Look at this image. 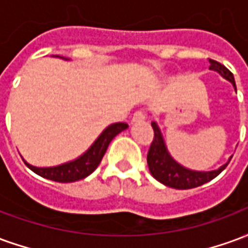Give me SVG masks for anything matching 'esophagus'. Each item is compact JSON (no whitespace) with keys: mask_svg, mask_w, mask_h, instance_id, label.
<instances>
[{"mask_svg":"<svg viewBox=\"0 0 248 248\" xmlns=\"http://www.w3.org/2000/svg\"><path fill=\"white\" fill-rule=\"evenodd\" d=\"M145 119H146L145 111H142V110H138V111H135V113L133 114V117H131V122L137 124V122H143Z\"/></svg>","mask_w":248,"mask_h":248,"instance_id":"1","label":"esophagus"}]
</instances>
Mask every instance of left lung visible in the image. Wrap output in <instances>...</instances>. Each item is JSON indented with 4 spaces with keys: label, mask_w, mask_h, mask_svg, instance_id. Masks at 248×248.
I'll list each match as a JSON object with an SVG mask.
<instances>
[{
    "label": "left lung",
    "mask_w": 248,
    "mask_h": 248,
    "mask_svg": "<svg viewBox=\"0 0 248 248\" xmlns=\"http://www.w3.org/2000/svg\"><path fill=\"white\" fill-rule=\"evenodd\" d=\"M208 61H210V69L218 71L220 76L234 85V89L236 90L232 73L219 62L214 61V60H208ZM151 126L154 130V140L151 142L150 149L147 153V165H149L151 175L155 178L158 182L163 183L165 186L178 188V190H186V188L202 186L204 183L213 181L215 177H218L231 161V158H230L227 163H224L218 170H213V171H194V170L186 169L182 165H179L177 161H174L170 153L167 151L158 124L155 122H151Z\"/></svg>",
    "instance_id": "obj_1"
}]
</instances>
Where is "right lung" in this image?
<instances>
[{"instance_id":"right-lung-1","label":"right lung","mask_w":248,"mask_h":248,"mask_svg":"<svg viewBox=\"0 0 248 248\" xmlns=\"http://www.w3.org/2000/svg\"><path fill=\"white\" fill-rule=\"evenodd\" d=\"M63 60H67V58H63ZM127 127H129V124H124V122L110 124L103 130L101 135L90 146V149L86 153H83L81 156H78L74 161L67 162V163H63V165H60V166L35 167L29 165L26 161H24L25 165L29 167L31 171L38 174L40 177L50 179V181H54V182H76V181L89 177L97 169L114 137L118 135L121 131H124Z\"/></svg>"}]
</instances>
